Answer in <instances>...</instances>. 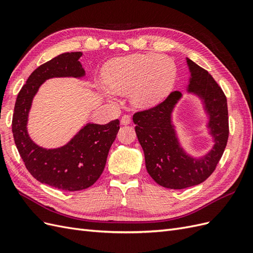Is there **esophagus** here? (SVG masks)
<instances>
[{
	"instance_id": "34e87169",
	"label": "esophagus",
	"mask_w": 253,
	"mask_h": 253,
	"mask_svg": "<svg viewBox=\"0 0 253 253\" xmlns=\"http://www.w3.org/2000/svg\"><path fill=\"white\" fill-rule=\"evenodd\" d=\"M131 121H132V119H131V117L128 116V115H124V116H122L121 119H120L121 125H124V126L129 125V124H131Z\"/></svg>"
}]
</instances>
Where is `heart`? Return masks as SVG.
<instances>
[{
  "mask_svg": "<svg viewBox=\"0 0 253 253\" xmlns=\"http://www.w3.org/2000/svg\"><path fill=\"white\" fill-rule=\"evenodd\" d=\"M176 79L177 66L174 61L156 53H136L117 59L105 72L108 86L116 93L131 90L129 98L138 108H151L162 102L171 93Z\"/></svg>",
  "mask_w": 253,
  "mask_h": 253,
  "instance_id": "b5f03b06",
  "label": "heart"
}]
</instances>
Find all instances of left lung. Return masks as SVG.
Instances as JSON below:
<instances>
[{
  "label": "left lung",
  "mask_w": 253,
  "mask_h": 253,
  "mask_svg": "<svg viewBox=\"0 0 253 253\" xmlns=\"http://www.w3.org/2000/svg\"><path fill=\"white\" fill-rule=\"evenodd\" d=\"M187 63L191 73L188 91L202 99L209 117L207 126L214 141L209 153L195 158L181 148L172 124V112L181 98L180 91H172L162 103L133 116L147 171L158 185L168 189H186L208 178L223 156L229 136L227 98L223 89L203 67L188 58Z\"/></svg>",
  "instance_id": "8db88e82"
}]
</instances>
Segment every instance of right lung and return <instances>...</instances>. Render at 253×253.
<instances>
[{"label":"right lung","instance_id":"right-lung-1","mask_svg":"<svg viewBox=\"0 0 253 253\" xmlns=\"http://www.w3.org/2000/svg\"><path fill=\"white\" fill-rule=\"evenodd\" d=\"M81 56V51L61 53L35 70L18 94L12 116L14 143L28 172L40 182L63 191H79L94 185L104 170L120 128L118 119L106 125L87 124L70 142L57 149H44L30 139L28 113L38 89L50 78L83 77Z\"/></svg>","mask_w":253,"mask_h":253}]
</instances>
